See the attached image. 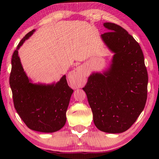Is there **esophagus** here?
<instances>
[{
  "label": "esophagus",
  "mask_w": 159,
  "mask_h": 159,
  "mask_svg": "<svg viewBox=\"0 0 159 159\" xmlns=\"http://www.w3.org/2000/svg\"><path fill=\"white\" fill-rule=\"evenodd\" d=\"M69 76L70 79L75 80L77 83V85H79L80 86V85L83 84V83H85V74L81 66L77 67L73 71H71L69 73Z\"/></svg>",
  "instance_id": "1"
}]
</instances>
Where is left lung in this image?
I'll use <instances>...</instances> for the list:
<instances>
[{
	"label": "left lung",
	"instance_id": "obj_1",
	"mask_svg": "<svg viewBox=\"0 0 159 159\" xmlns=\"http://www.w3.org/2000/svg\"><path fill=\"white\" fill-rule=\"evenodd\" d=\"M101 35L114 55L109 69L93 73L83 88L99 130L120 133L130 128L145 107L148 74L144 55L134 38L121 26L104 23Z\"/></svg>",
	"mask_w": 159,
	"mask_h": 159
}]
</instances>
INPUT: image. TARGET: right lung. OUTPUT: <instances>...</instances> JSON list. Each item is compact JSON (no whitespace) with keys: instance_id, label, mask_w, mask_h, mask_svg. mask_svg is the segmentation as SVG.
<instances>
[{"instance_id":"1","label":"right lung","mask_w":159,"mask_h":159,"mask_svg":"<svg viewBox=\"0 0 159 159\" xmlns=\"http://www.w3.org/2000/svg\"><path fill=\"white\" fill-rule=\"evenodd\" d=\"M35 30L26 35L12 57L10 85L17 114L29 128L42 133H54L65 125L66 112L74 90L64 75L57 83L33 84L24 71L18 50Z\"/></svg>"}]
</instances>
